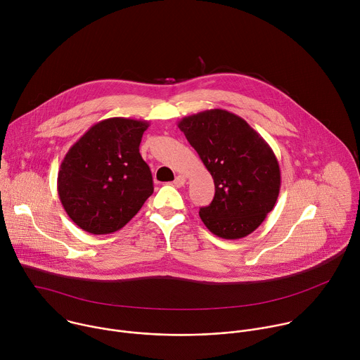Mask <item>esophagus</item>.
Listing matches in <instances>:
<instances>
[{
  "instance_id": "1",
  "label": "esophagus",
  "mask_w": 360,
  "mask_h": 360,
  "mask_svg": "<svg viewBox=\"0 0 360 360\" xmlns=\"http://www.w3.org/2000/svg\"><path fill=\"white\" fill-rule=\"evenodd\" d=\"M185 182H186V178H185L184 175H178V176L175 178V181H174V185L178 186V188H181V186L185 185Z\"/></svg>"
}]
</instances>
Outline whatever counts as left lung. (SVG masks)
I'll return each instance as SVG.
<instances>
[{"mask_svg":"<svg viewBox=\"0 0 360 360\" xmlns=\"http://www.w3.org/2000/svg\"><path fill=\"white\" fill-rule=\"evenodd\" d=\"M211 172L215 196L199 217L214 235L239 239L252 233L274 210L281 169L272 148L245 120L208 110L178 122Z\"/></svg>","mask_w":360,"mask_h":360,"instance_id":"8db88e82","label":"left lung"}]
</instances>
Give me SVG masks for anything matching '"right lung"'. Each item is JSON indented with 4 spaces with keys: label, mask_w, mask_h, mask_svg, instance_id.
<instances>
[{
    "label": "right lung",
    "mask_w": 360,
    "mask_h": 360,
    "mask_svg": "<svg viewBox=\"0 0 360 360\" xmlns=\"http://www.w3.org/2000/svg\"><path fill=\"white\" fill-rule=\"evenodd\" d=\"M149 124L108 118L92 125L67 152L58 195L68 217L85 232L124 228L152 195V174L139 153Z\"/></svg>",
    "instance_id": "right-lung-1"
}]
</instances>
